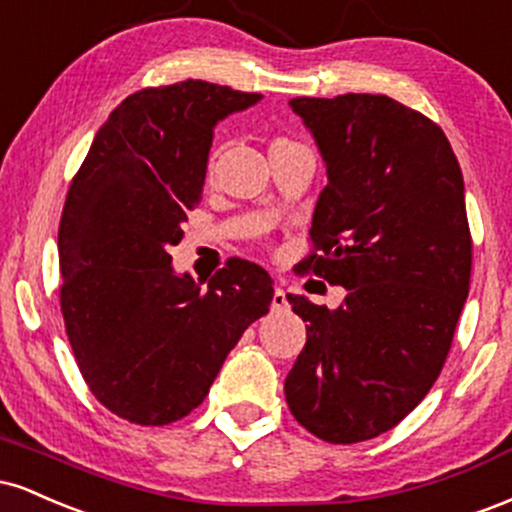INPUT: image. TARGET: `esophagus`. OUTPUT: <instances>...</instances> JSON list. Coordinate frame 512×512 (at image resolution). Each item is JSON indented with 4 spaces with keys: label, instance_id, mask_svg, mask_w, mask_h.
I'll list each match as a JSON object with an SVG mask.
<instances>
[{
    "label": "esophagus",
    "instance_id": "1",
    "mask_svg": "<svg viewBox=\"0 0 512 512\" xmlns=\"http://www.w3.org/2000/svg\"><path fill=\"white\" fill-rule=\"evenodd\" d=\"M272 305H274V310H286V308H289V296H286V291L281 289V286H276V289H274Z\"/></svg>",
    "mask_w": 512,
    "mask_h": 512
}]
</instances>
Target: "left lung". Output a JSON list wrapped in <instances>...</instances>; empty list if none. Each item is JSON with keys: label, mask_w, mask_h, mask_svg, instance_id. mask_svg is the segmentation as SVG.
Wrapping results in <instances>:
<instances>
[{"label": "left lung", "mask_w": 512, "mask_h": 512, "mask_svg": "<svg viewBox=\"0 0 512 512\" xmlns=\"http://www.w3.org/2000/svg\"><path fill=\"white\" fill-rule=\"evenodd\" d=\"M289 105L327 168L310 231L322 255L303 267L346 296L330 310L289 293L308 339L286 402L313 436L358 443L397 426L450 351L472 272L462 170L443 129L390 96Z\"/></svg>", "instance_id": "left-lung-1"}]
</instances>
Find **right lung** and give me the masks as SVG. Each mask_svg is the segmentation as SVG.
Wrapping results in <instances>:
<instances>
[{
    "instance_id": "obj_1",
    "label": "right lung",
    "mask_w": 512,
    "mask_h": 512,
    "mask_svg": "<svg viewBox=\"0 0 512 512\" xmlns=\"http://www.w3.org/2000/svg\"><path fill=\"white\" fill-rule=\"evenodd\" d=\"M260 101L199 79L132 93L69 187L57 236L69 344L98 402L132 424L166 426L199 407L269 313L262 267L231 260L204 289L168 252L202 202L216 125Z\"/></svg>"
}]
</instances>
